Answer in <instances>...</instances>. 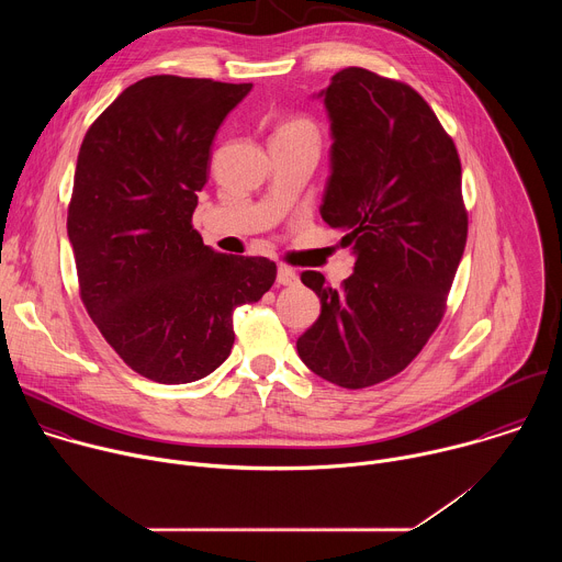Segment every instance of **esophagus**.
I'll return each mask as SVG.
<instances>
[{"mask_svg":"<svg viewBox=\"0 0 562 562\" xmlns=\"http://www.w3.org/2000/svg\"><path fill=\"white\" fill-rule=\"evenodd\" d=\"M276 280L282 286H293V284H297V273L291 271L289 267H278V278Z\"/></svg>","mask_w":562,"mask_h":562,"instance_id":"1","label":"esophagus"}]
</instances>
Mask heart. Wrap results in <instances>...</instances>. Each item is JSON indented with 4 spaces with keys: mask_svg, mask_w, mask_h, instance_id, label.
<instances>
[{
    "mask_svg": "<svg viewBox=\"0 0 562 562\" xmlns=\"http://www.w3.org/2000/svg\"><path fill=\"white\" fill-rule=\"evenodd\" d=\"M278 131H313V128H311V124L304 122V120H291V122H286L284 126H280Z\"/></svg>",
    "mask_w": 562,
    "mask_h": 562,
    "instance_id": "b5f03b06",
    "label": "heart"
}]
</instances>
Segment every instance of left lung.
<instances>
[{
    "instance_id": "8db88e82",
    "label": "left lung",
    "mask_w": 562,
    "mask_h": 562,
    "mask_svg": "<svg viewBox=\"0 0 562 562\" xmlns=\"http://www.w3.org/2000/svg\"><path fill=\"white\" fill-rule=\"evenodd\" d=\"M317 98L334 139L319 215L356 265L340 289L300 276L323 308L295 347L315 375L364 389L403 371L440 325L467 243L460 159L403 82L349 66Z\"/></svg>"
}]
</instances>
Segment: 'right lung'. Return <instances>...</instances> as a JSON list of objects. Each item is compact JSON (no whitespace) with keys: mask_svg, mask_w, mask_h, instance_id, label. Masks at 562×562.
<instances>
[{"mask_svg":"<svg viewBox=\"0 0 562 562\" xmlns=\"http://www.w3.org/2000/svg\"><path fill=\"white\" fill-rule=\"evenodd\" d=\"M254 85L153 75L87 131L77 155L68 239L93 323L139 375L195 382L231 353L233 311L276 282V262L226 256L191 217L213 137Z\"/></svg>","mask_w":562,"mask_h":562,"instance_id":"right-lung-1","label":"right lung"}]
</instances>
